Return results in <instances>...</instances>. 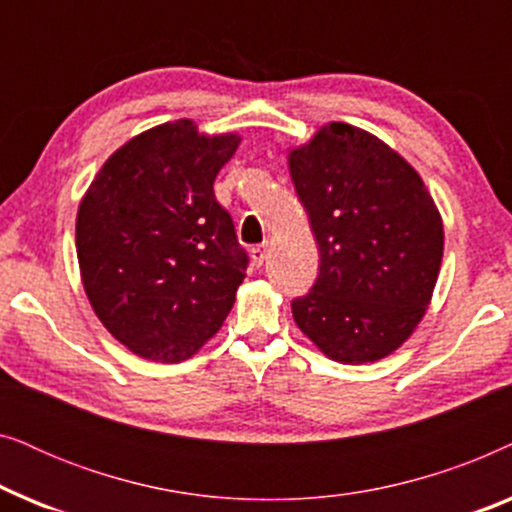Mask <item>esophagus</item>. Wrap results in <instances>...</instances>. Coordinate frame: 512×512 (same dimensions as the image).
Masks as SVG:
<instances>
[{
	"label": "esophagus",
	"mask_w": 512,
	"mask_h": 512,
	"mask_svg": "<svg viewBox=\"0 0 512 512\" xmlns=\"http://www.w3.org/2000/svg\"><path fill=\"white\" fill-rule=\"evenodd\" d=\"M265 258H268V244H256V247L251 249V261H254L256 268H261Z\"/></svg>",
	"instance_id": "1"
}]
</instances>
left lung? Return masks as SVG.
Here are the masks:
<instances>
[{
  "label": "left lung",
  "mask_w": 512,
  "mask_h": 512,
  "mask_svg": "<svg viewBox=\"0 0 512 512\" xmlns=\"http://www.w3.org/2000/svg\"><path fill=\"white\" fill-rule=\"evenodd\" d=\"M289 170L321 256L293 319L328 359L380 361L431 303L443 261L436 202L408 160L347 123L293 149Z\"/></svg>",
  "instance_id": "left-lung-1"
}]
</instances>
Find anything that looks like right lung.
Instances as JSON below:
<instances>
[{
	"label": "right lung",
	"mask_w": 512,
	"mask_h": 512,
	"mask_svg": "<svg viewBox=\"0 0 512 512\" xmlns=\"http://www.w3.org/2000/svg\"><path fill=\"white\" fill-rule=\"evenodd\" d=\"M240 135H200L188 118L125 142L76 214L81 282L104 328L160 363L191 359L219 331L247 277L214 179Z\"/></svg>",
	"instance_id": "obj_1"
}]
</instances>
